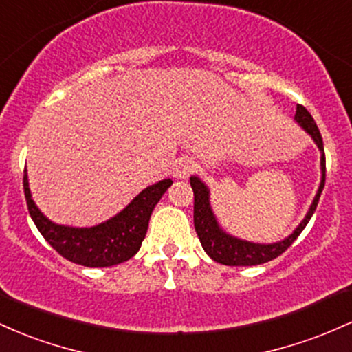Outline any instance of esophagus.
Here are the masks:
<instances>
[{"label":"esophagus","mask_w":352,"mask_h":352,"mask_svg":"<svg viewBox=\"0 0 352 352\" xmlns=\"http://www.w3.org/2000/svg\"><path fill=\"white\" fill-rule=\"evenodd\" d=\"M196 169V163L191 160V157H181L177 161L176 168H175V176L179 177V179H186L195 173Z\"/></svg>","instance_id":"1"}]
</instances>
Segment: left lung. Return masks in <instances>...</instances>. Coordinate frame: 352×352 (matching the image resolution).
I'll return each instance as SVG.
<instances>
[{"label":"left lung","instance_id":"left-lung-1","mask_svg":"<svg viewBox=\"0 0 352 352\" xmlns=\"http://www.w3.org/2000/svg\"><path fill=\"white\" fill-rule=\"evenodd\" d=\"M294 120L302 126V129L309 134L318 144L319 151H321V184H319L318 195H316L313 204H311L309 211H307L306 218L301 221L296 231L286 239L279 241V243L272 244H259L250 243V241H243L234 238V236L224 232L218 224L214 212H212L211 204H209V189L199 177L191 176V188L195 192V228L197 232V238L201 241V246L208 252L211 259L216 263L226 264V266H256V264H264L271 259L281 256L291 244L294 243L296 238L302 232L306 224L309 223L311 216L314 214L316 208H318L319 197H321L322 188H324L326 181V156H324V144H322V136L319 133L318 126H316L313 116L309 111L301 104L296 108Z\"/></svg>","mask_w":352,"mask_h":352}]
</instances>
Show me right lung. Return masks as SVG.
<instances>
[{"mask_svg": "<svg viewBox=\"0 0 352 352\" xmlns=\"http://www.w3.org/2000/svg\"><path fill=\"white\" fill-rule=\"evenodd\" d=\"M171 184V179H163L143 189L123 211L106 223L93 228H69L54 224L39 211L31 197L26 173L23 177L28 211L43 238L63 258L88 267H108L131 259L140 251L153 209Z\"/></svg>", "mask_w": 352, "mask_h": 352, "instance_id": "1", "label": "right lung"}]
</instances>
